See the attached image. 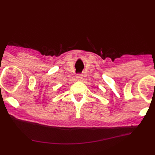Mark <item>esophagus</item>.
I'll return each instance as SVG.
<instances>
[{"mask_svg": "<svg viewBox=\"0 0 155 155\" xmlns=\"http://www.w3.org/2000/svg\"><path fill=\"white\" fill-rule=\"evenodd\" d=\"M81 78H82V75L81 74H78L77 75V79L80 80Z\"/></svg>", "mask_w": 155, "mask_h": 155, "instance_id": "obj_1", "label": "esophagus"}]
</instances>
